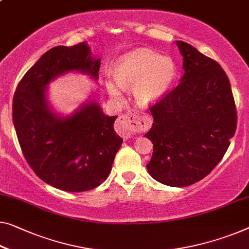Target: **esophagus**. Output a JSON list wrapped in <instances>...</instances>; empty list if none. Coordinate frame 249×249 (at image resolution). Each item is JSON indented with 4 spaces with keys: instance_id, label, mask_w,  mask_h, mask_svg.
Returning a JSON list of instances; mask_svg holds the SVG:
<instances>
[{
    "instance_id": "esophagus-1",
    "label": "esophagus",
    "mask_w": 249,
    "mask_h": 249,
    "mask_svg": "<svg viewBox=\"0 0 249 249\" xmlns=\"http://www.w3.org/2000/svg\"><path fill=\"white\" fill-rule=\"evenodd\" d=\"M147 123L145 118H140L135 115H122L117 122V132L124 139H131L136 129L146 127Z\"/></svg>"
}]
</instances>
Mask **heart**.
Listing matches in <instances>:
<instances>
[{
	"instance_id": "b5f03b06",
	"label": "heart",
	"mask_w": 249,
	"mask_h": 249,
	"mask_svg": "<svg viewBox=\"0 0 249 249\" xmlns=\"http://www.w3.org/2000/svg\"><path fill=\"white\" fill-rule=\"evenodd\" d=\"M177 65L172 58L148 49H134L121 55L113 67V78L118 86L133 90L136 103L150 107L168 94L176 81ZM112 80L106 81L110 97L121 98V91Z\"/></svg>"
}]
</instances>
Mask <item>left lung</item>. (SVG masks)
Segmentation results:
<instances>
[{
  "label": "left lung",
  "instance_id": "1",
  "mask_svg": "<svg viewBox=\"0 0 249 249\" xmlns=\"http://www.w3.org/2000/svg\"><path fill=\"white\" fill-rule=\"evenodd\" d=\"M183 57L180 84L151 107L153 143L150 176L170 187H188L208 176L235 135L237 114L231 83L220 65L195 47L176 41Z\"/></svg>",
  "mask_w": 249,
  "mask_h": 249
}]
</instances>
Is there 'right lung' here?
<instances>
[{
  "instance_id": "right-lung-1",
  "label": "right lung",
  "mask_w": 249,
  "mask_h": 249,
  "mask_svg": "<svg viewBox=\"0 0 249 249\" xmlns=\"http://www.w3.org/2000/svg\"><path fill=\"white\" fill-rule=\"evenodd\" d=\"M101 58L87 42L58 46L30 68L13 97V124L25 160L44 182L83 192L107 179L123 139L114 131L117 116L98 104L97 90L71 114L58 113L49 101V84L69 72L97 81Z\"/></svg>"
}]
</instances>
